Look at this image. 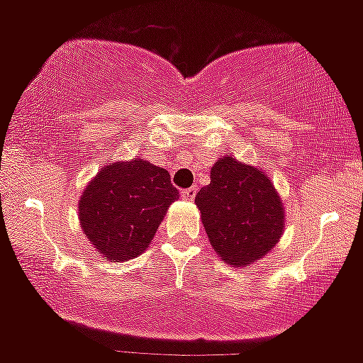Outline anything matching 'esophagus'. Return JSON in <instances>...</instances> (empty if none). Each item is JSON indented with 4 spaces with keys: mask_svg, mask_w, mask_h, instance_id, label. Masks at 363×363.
Listing matches in <instances>:
<instances>
[{
    "mask_svg": "<svg viewBox=\"0 0 363 363\" xmlns=\"http://www.w3.org/2000/svg\"><path fill=\"white\" fill-rule=\"evenodd\" d=\"M195 195H197V186H191V188H186L181 191V197L184 199V201H193Z\"/></svg>",
    "mask_w": 363,
    "mask_h": 363,
    "instance_id": "1",
    "label": "esophagus"
}]
</instances>
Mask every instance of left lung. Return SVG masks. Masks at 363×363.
I'll use <instances>...</instances> for the list:
<instances>
[{
  "label": "left lung",
  "mask_w": 363,
  "mask_h": 363,
  "mask_svg": "<svg viewBox=\"0 0 363 363\" xmlns=\"http://www.w3.org/2000/svg\"><path fill=\"white\" fill-rule=\"evenodd\" d=\"M211 247L220 259L245 267L276 247L284 229L279 193L265 172L233 155L211 166V182L195 197Z\"/></svg>",
  "instance_id": "1"
}]
</instances>
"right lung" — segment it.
<instances>
[{
	"label": "right lung",
	"mask_w": 363,
	"mask_h": 363,
	"mask_svg": "<svg viewBox=\"0 0 363 363\" xmlns=\"http://www.w3.org/2000/svg\"><path fill=\"white\" fill-rule=\"evenodd\" d=\"M177 197L164 168L140 157L111 162L84 189L80 225L105 259H134L145 252Z\"/></svg>",
	"instance_id": "1"
}]
</instances>
